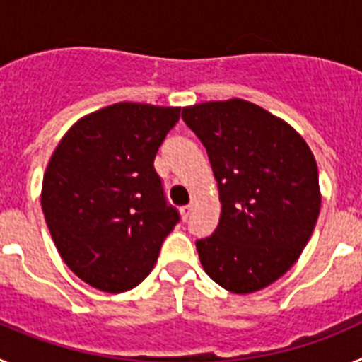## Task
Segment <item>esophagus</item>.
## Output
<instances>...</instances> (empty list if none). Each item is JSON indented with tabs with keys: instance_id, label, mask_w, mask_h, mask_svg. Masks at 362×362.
I'll return each instance as SVG.
<instances>
[{
	"instance_id": "esophagus-1",
	"label": "esophagus",
	"mask_w": 362,
	"mask_h": 362,
	"mask_svg": "<svg viewBox=\"0 0 362 362\" xmlns=\"http://www.w3.org/2000/svg\"><path fill=\"white\" fill-rule=\"evenodd\" d=\"M192 210H194V206H192V204H187V206H181V217H183V219L187 221L188 217H190Z\"/></svg>"
}]
</instances>
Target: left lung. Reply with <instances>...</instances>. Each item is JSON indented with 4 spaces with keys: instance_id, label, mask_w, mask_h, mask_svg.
I'll use <instances>...</instances> for the list:
<instances>
[{
    "instance_id": "obj_1",
    "label": "left lung",
    "mask_w": 362,
    "mask_h": 362,
    "mask_svg": "<svg viewBox=\"0 0 362 362\" xmlns=\"http://www.w3.org/2000/svg\"><path fill=\"white\" fill-rule=\"evenodd\" d=\"M181 116L219 188V225L196 241L201 264L228 292H257L292 268L315 228V158L288 123L245 99L194 105Z\"/></svg>"
}]
</instances>
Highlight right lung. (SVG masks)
<instances>
[{"mask_svg": "<svg viewBox=\"0 0 362 362\" xmlns=\"http://www.w3.org/2000/svg\"><path fill=\"white\" fill-rule=\"evenodd\" d=\"M179 110L110 105L81 117L54 150L41 209L66 267L94 288L137 286L179 223L153 168Z\"/></svg>", "mask_w": 362, "mask_h": 362, "instance_id": "right-lung-1", "label": "right lung"}]
</instances>
